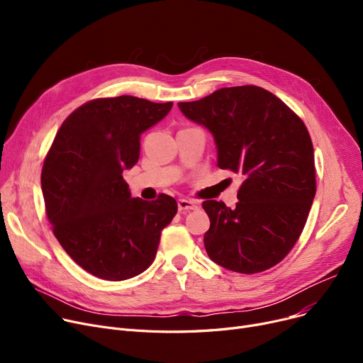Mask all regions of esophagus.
<instances>
[{"label":"esophagus","mask_w":363,"mask_h":363,"mask_svg":"<svg viewBox=\"0 0 363 363\" xmlns=\"http://www.w3.org/2000/svg\"><path fill=\"white\" fill-rule=\"evenodd\" d=\"M197 204L191 200H185V199H179L178 200V211L181 213H186V212H193V211H197Z\"/></svg>","instance_id":"1"}]
</instances>
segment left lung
<instances>
[{"mask_svg": "<svg viewBox=\"0 0 363 363\" xmlns=\"http://www.w3.org/2000/svg\"><path fill=\"white\" fill-rule=\"evenodd\" d=\"M178 106L212 132L218 166L244 177L234 208L203 201L211 219L204 234L208 257L240 274L272 268L297 242L316 193L306 125L277 95L256 85L220 88Z\"/></svg>", "mask_w": 363, "mask_h": 363, "instance_id": "1", "label": "left lung"}]
</instances>
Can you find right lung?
<instances>
[{
    "mask_svg": "<svg viewBox=\"0 0 363 363\" xmlns=\"http://www.w3.org/2000/svg\"><path fill=\"white\" fill-rule=\"evenodd\" d=\"M174 103L95 99L72 111L44 160L41 186L52 233L91 275L123 281L144 272L178 212L174 197L130 196L122 174L140 159V137Z\"/></svg>",
    "mask_w": 363,
    "mask_h": 363,
    "instance_id": "right-lung-1",
    "label": "right lung"
}]
</instances>
